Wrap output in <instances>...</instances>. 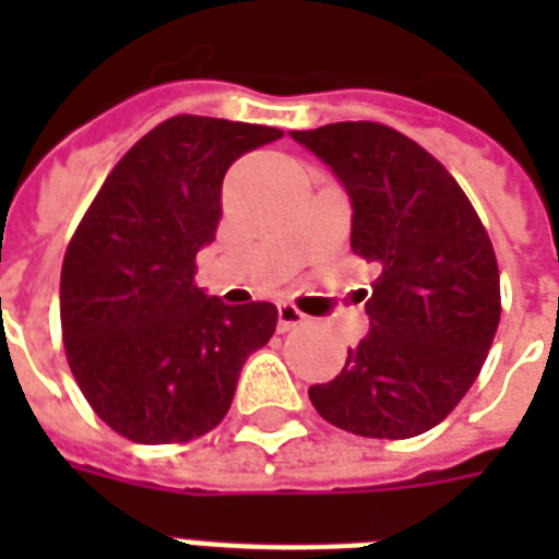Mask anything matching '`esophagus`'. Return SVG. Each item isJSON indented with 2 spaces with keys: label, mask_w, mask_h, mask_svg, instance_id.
<instances>
[{
  "label": "esophagus",
  "mask_w": 559,
  "mask_h": 559,
  "mask_svg": "<svg viewBox=\"0 0 559 559\" xmlns=\"http://www.w3.org/2000/svg\"><path fill=\"white\" fill-rule=\"evenodd\" d=\"M307 324V316L298 310L296 305H278V331L287 333L293 328H301Z\"/></svg>",
  "instance_id": "esophagus-1"
}]
</instances>
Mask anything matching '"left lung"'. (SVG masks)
<instances>
[{
	"label": "left lung",
	"mask_w": 559,
	"mask_h": 559,
	"mask_svg": "<svg viewBox=\"0 0 559 559\" xmlns=\"http://www.w3.org/2000/svg\"><path fill=\"white\" fill-rule=\"evenodd\" d=\"M293 139L342 179L350 249L380 270L366 298L371 331L310 400L345 432L415 438L459 406L493 345V243L450 170L394 127L340 121Z\"/></svg>",
	"instance_id": "left-lung-1"
}]
</instances>
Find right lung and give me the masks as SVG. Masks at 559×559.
Masks as SVG:
<instances>
[{"label":"right lung","instance_id":"1","mask_svg":"<svg viewBox=\"0 0 559 559\" xmlns=\"http://www.w3.org/2000/svg\"><path fill=\"white\" fill-rule=\"evenodd\" d=\"M281 130L174 116L109 170L60 272L66 359L92 412L135 443L211 432L246 357L275 333L270 301L228 307L193 284L214 240L223 177Z\"/></svg>","mask_w":559,"mask_h":559}]
</instances>
